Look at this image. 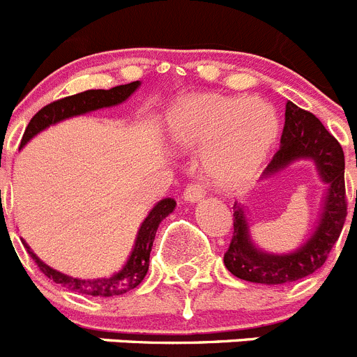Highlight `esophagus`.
Here are the masks:
<instances>
[{
    "instance_id": "34e87169",
    "label": "esophagus",
    "mask_w": 357,
    "mask_h": 357,
    "mask_svg": "<svg viewBox=\"0 0 357 357\" xmlns=\"http://www.w3.org/2000/svg\"><path fill=\"white\" fill-rule=\"evenodd\" d=\"M204 199V185L200 182H193L184 190V200L190 204L199 202Z\"/></svg>"
}]
</instances>
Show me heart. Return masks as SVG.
Returning a JSON list of instances; mask_svg holds the SVG:
<instances>
[{"instance_id":"heart-1","label":"heart","mask_w":357,"mask_h":357,"mask_svg":"<svg viewBox=\"0 0 357 357\" xmlns=\"http://www.w3.org/2000/svg\"><path fill=\"white\" fill-rule=\"evenodd\" d=\"M169 142L202 153L204 172L224 191L242 190L257 176L278 135V119L264 100L197 96L167 119Z\"/></svg>"}]
</instances>
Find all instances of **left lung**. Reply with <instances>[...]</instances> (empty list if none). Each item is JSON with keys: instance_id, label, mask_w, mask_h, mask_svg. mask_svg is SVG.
Listing matches in <instances>:
<instances>
[{"instance_id": "left-lung-1", "label": "left lung", "mask_w": 357, "mask_h": 357, "mask_svg": "<svg viewBox=\"0 0 357 357\" xmlns=\"http://www.w3.org/2000/svg\"><path fill=\"white\" fill-rule=\"evenodd\" d=\"M298 158H312L321 181L328 184L316 231L296 251L271 255L252 243L242 206L234 204L233 238L224 255V264L236 278L266 285H282L305 278L324 266L332 245L340 238L347 218L343 149L316 115L298 108L294 102H287L282 146L266 167L264 176L267 178L282 172Z\"/></svg>"}]
</instances>
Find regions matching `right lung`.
I'll list each match as a JSON object with an SVG mask.
<instances>
[{
	"label": "right lung",
	"instance_id": "add662e5",
	"mask_svg": "<svg viewBox=\"0 0 357 357\" xmlns=\"http://www.w3.org/2000/svg\"><path fill=\"white\" fill-rule=\"evenodd\" d=\"M139 86H141V83H139V81H133V83L121 84V86L109 88V90H86L81 91V93H75V96L65 97V99L54 100V102H50V105L47 106H43L38 114L30 119L29 126H26L25 133H23V139H21V146H25L33 135H38V133L43 132L45 128L59 123V121L75 117V115L88 114V112H93V109L109 108V106L121 105V102L132 96L133 91ZM175 206L176 202L173 199H162L160 202L155 204V208L148 213V216H146L144 222L141 224V229L137 233L133 251L132 255H130V258H128L126 264H124V267L121 271H117V273L112 274V276H106V278L81 280L74 278V276H68V274H63L59 273V271L52 269V267L47 266L45 261L39 260V258L33 255L32 249L29 248V243L23 242V245L26 248V251H29V255L32 257V260L38 264L41 273L45 274V276H48L52 282L59 283L63 287L79 292V294H88V296H121L124 292L135 289L137 285L144 280L149 267V252H151V245H153L155 233H157L158 229V224H160L169 213H173Z\"/></svg>",
	"mask_w": 357,
	"mask_h": 357
}]
</instances>
